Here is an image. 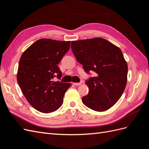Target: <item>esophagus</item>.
I'll list each match as a JSON object with an SVG mask.
<instances>
[{
  "label": "esophagus",
  "mask_w": 149,
  "mask_h": 149,
  "mask_svg": "<svg viewBox=\"0 0 149 149\" xmlns=\"http://www.w3.org/2000/svg\"><path fill=\"white\" fill-rule=\"evenodd\" d=\"M81 84H82L81 82H80V83H73V84L75 85V86H79V85H81Z\"/></svg>",
  "instance_id": "34e87169"
}]
</instances>
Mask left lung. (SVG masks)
I'll use <instances>...</instances> for the list:
<instances>
[{"label":"left lung","instance_id":"8db88e82","mask_svg":"<svg viewBox=\"0 0 149 149\" xmlns=\"http://www.w3.org/2000/svg\"><path fill=\"white\" fill-rule=\"evenodd\" d=\"M71 49L86 73H96L85 84L89 93L84 104L98 112L109 109L123 94L127 80L128 67L119 48L102 38L71 42Z\"/></svg>","mask_w":149,"mask_h":149}]
</instances>
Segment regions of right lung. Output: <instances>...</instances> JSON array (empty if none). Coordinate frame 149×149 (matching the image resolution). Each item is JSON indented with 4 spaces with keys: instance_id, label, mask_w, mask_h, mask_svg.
<instances>
[{
    "instance_id": "1",
    "label": "right lung",
    "mask_w": 149,
    "mask_h": 149,
    "mask_svg": "<svg viewBox=\"0 0 149 149\" xmlns=\"http://www.w3.org/2000/svg\"><path fill=\"white\" fill-rule=\"evenodd\" d=\"M71 41L42 38L36 41L22 54L17 79L30 105L43 113H50L61 106L63 96L71 84L54 81L60 79L58 66L69 50Z\"/></svg>"
}]
</instances>
